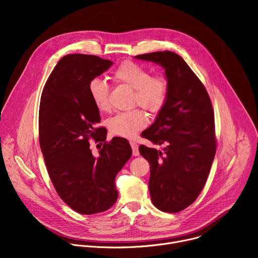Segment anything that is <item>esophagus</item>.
Segmentation results:
<instances>
[{"label": "esophagus", "mask_w": 258, "mask_h": 258, "mask_svg": "<svg viewBox=\"0 0 258 258\" xmlns=\"http://www.w3.org/2000/svg\"><path fill=\"white\" fill-rule=\"evenodd\" d=\"M131 146H132V149H133V155L134 156H139L140 152H139V147L135 142H131Z\"/></svg>", "instance_id": "esophagus-1"}]
</instances>
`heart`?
<instances>
[{"instance_id": "1", "label": "heart", "mask_w": 258, "mask_h": 258, "mask_svg": "<svg viewBox=\"0 0 258 258\" xmlns=\"http://www.w3.org/2000/svg\"><path fill=\"white\" fill-rule=\"evenodd\" d=\"M113 80L134 90L133 103L151 113L160 111L168 96V81L165 77L151 76L149 69L132 61L121 63L113 72ZM89 96L95 107L102 112L110 110L109 87L105 81L94 79L88 86ZM147 125V117L139 109L120 112L108 120L112 135L132 139Z\"/></svg>"}]
</instances>
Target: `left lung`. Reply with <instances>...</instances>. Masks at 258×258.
I'll return each mask as SVG.
<instances>
[{
  "instance_id": "left-lung-1",
  "label": "left lung",
  "mask_w": 258,
  "mask_h": 258,
  "mask_svg": "<svg viewBox=\"0 0 258 258\" xmlns=\"http://www.w3.org/2000/svg\"><path fill=\"white\" fill-rule=\"evenodd\" d=\"M165 69L168 96L154 123L142 137L164 151L139 147L150 163L149 190L155 207L178 212L201 193L216 150L213 108L208 93L180 56L170 51L138 55Z\"/></svg>"
}]
</instances>
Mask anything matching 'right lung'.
I'll use <instances>...</instances> for the list:
<instances>
[{
  "instance_id": "1",
  "label": "right lung",
  "mask_w": 258,
  "mask_h": 258,
  "mask_svg": "<svg viewBox=\"0 0 258 258\" xmlns=\"http://www.w3.org/2000/svg\"><path fill=\"white\" fill-rule=\"evenodd\" d=\"M111 65L112 61L95 55H66L53 69L41 97L39 137L48 173L60 198L82 214L114 205L115 176L132 156L125 139L115 137L107 143V131L95 126L101 117L88 86ZM90 138L104 142L98 157L89 149Z\"/></svg>"
}]
</instances>
